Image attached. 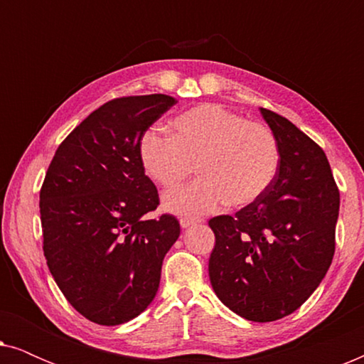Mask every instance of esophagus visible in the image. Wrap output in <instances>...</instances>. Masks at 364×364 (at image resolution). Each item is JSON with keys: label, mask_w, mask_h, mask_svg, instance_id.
<instances>
[{"label": "esophagus", "mask_w": 364, "mask_h": 364, "mask_svg": "<svg viewBox=\"0 0 364 364\" xmlns=\"http://www.w3.org/2000/svg\"><path fill=\"white\" fill-rule=\"evenodd\" d=\"M200 222H203L202 218H193V217H182V218H181V227H182V228H188V227L196 225V223H200Z\"/></svg>", "instance_id": "esophagus-1"}]
</instances>
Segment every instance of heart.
<instances>
[{
    "instance_id": "1",
    "label": "heart",
    "mask_w": 364,
    "mask_h": 364,
    "mask_svg": "<svg viewBox=\"0 0 364 364\" xmlns=\"http://www.w3.org/2000/svg\"><path fill=\"white\" fill-rule=\"evenodd\" d=\"M168 131V137L149 131L141 139L139 157L147 176L172 188L191 176L193 166L200 173L197 182L164 197L168 210L200 215L225 202L247 207L275 181L280 146L265 124L217 104H200L173 117Z\"/></svg>"
}]
</instances>
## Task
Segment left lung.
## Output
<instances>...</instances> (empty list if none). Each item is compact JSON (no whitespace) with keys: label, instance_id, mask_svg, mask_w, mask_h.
I'll list each match as a JSON object with an SVG mask.
<instances>
[{"label":"left lung","instance_id":"obj_1","mask_svg":"<svg viewBox=\"0 0 364 364\" xmlns=\"http://www.w3.org/2000/svg\"><path fill=\"white\" fill-rule=\"evenodd\" d=\"M280 146L270 188L235 215L208 220L215 295L250 321H275L316 290L335 255L340 192L323 149L280 114L260 107Z\"/></svg>","mask_w":364,"mask_h":364}]
</instances>
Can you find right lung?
Wrapping results in <instances>:
<instances>
[{"label": "right lung", "instance_id": "1", "mask_svg": "<svg viewBox=\"0 0 364 364\" xmlns=\"http://www.w3.org/2000/svg\"><path fill=\"white\" fill-rule=\"evenodd\" d=\"M177 101L166 94L112 99L61 142L39 192L43 250L66 300L97 325H122L156 296L173 215L146 218L159 193L139 146Z\"/></svg>", "mask_w": 364, "mask_h": 364}]
</instances>
